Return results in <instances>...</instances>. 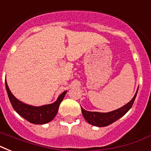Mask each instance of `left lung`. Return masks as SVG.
<instances>
[{"label":"left lung","mask_w":151,"mask_h":151,"mask_svg":"<svg viewBox=\"0 0 151 151\" xmlns=\"http://www.w3.org/2000/svg\"><path fill=\"white\" fill-rule=\"evenodd\" d=\"M138 92V90H137ZM137 92L135 94L134 97L132 98L129 103H128L126 105L124 106L119 108L116 110L111 111L108 113H99V112H92V111H88L85 110L81 107V112L85 117V119L87 121L89 124L98 127H105L107 126L109 124H112L117 120H118L120 117L124 116L126 114L130 108L133 105L134 101L136 97Z\"/></svg>","instance_id":"left-lung-1"}]
</instances>
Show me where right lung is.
I'll list each match as a JSON object with an SVG mask.
<instances>
[{
    "label": "right lung",
    "mask_w": 151,
    "mask_h": 151,
    "mask_svg": "<svg viewBox=\"0 0 151 151\" xmlns=\"http://www.w3.org/2000/svg\"><path fill=\"white\" fill-rule=\"evenodd\" d=\"M5 86L8 98L14 110L28 122L36 124H43L48 123L55 117L59 110V104L61 103L66 93V91L63 92L59 96L58 99L52 104L41 106H33L25 104L20 102L19 100H18L11 92L6 81Z\"/></svg>",
    "instance_id": "obj_1"
}]
</instances>
